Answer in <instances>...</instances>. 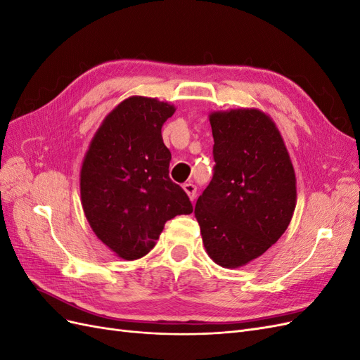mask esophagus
Instances as JSON below:
<instances>
[{
	"label": "esophagus",
	"mask_w": 360,
	"mask_h": 360,
	"mask_svg": "<svg viewBox=\"0 0 360 360\" xmlns=\"http://www.w3.org/2000/svg\"><path fill=\"white\" fill-rule=\"evenodd\" d=\"M183 189H184V192H186L188 195H189V198H191V201H193L195 198H197V186H195L193 183H186L183 186Z\"/></svg>",
	"instance_id": "obj_1"
}]
</instances>
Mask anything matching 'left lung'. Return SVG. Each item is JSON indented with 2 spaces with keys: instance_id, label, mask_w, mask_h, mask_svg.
<instances>
[{
  "instance_id": "obj_1",
  "label": "left lung",
  "mask_w": 360,
  "mask_h": 360,
  "mask_svg": "<svg viewBox=\"0 0 360 360\" xmlns=\"http://www.w3.org/2000/svg\"><path fill=\"white\" fill-rule=\"evenodd\" d=\"M213 177L195 204L202 243L216 264L245 266L285 233L296 176L284 141L258 110L210 114Z\"/></svg>"
}]
</instances>
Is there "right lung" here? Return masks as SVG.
I'll return each instance as SVG.
<instances>
[{
	"label": "right lung",
	"mask_w": 360,
	"mask_h": 360,
	"mask_svg": "<svg viewBox=\"0 0 360 360\" xmlns=\"http://www.w3.org/2000/svg\"><path fill=\"white\" fill-rule=\"evenodd\" d=\"M174 106L134 96L97 130L81 169V201L94 234L124 259L148 254L167 221L192 213V202L169 179L171 151L162 126Z\"/></svg>",
	"instance_id": "obj_1"
}]
</instances>
